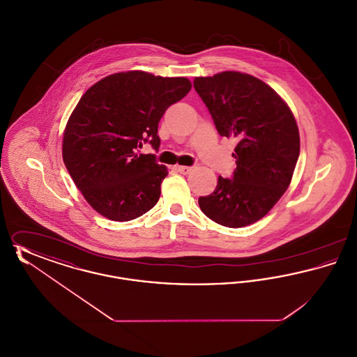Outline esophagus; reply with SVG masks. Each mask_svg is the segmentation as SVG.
Segmentation results:
<instances>
[{"label":"esophagus","instance_id":"34e87169","mask_svg":"<svg viewBox=\"0 0 357 357\" xmlns=\"http://www.w3.org/2000/svg\"><path fill=\"white\" fill-rule=\"evenodd\" d=\"M191 167H187V166H176V171L178 172H181V174H183V175H187V174H190L191 172Z\"/></svg>","mask_w":357,"mask_h":357}]
</instances>
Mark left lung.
Returning <instances> with one entry per match:
<instances>
[{"instance_id": "left-lung-1", "label": "left lung", "mask_w": 357, "mask_h": 357, "mask_svg": "<svg viewBox=\"0 0 357 357\" xmlns=\"http://www.w3.org/2000/svg\"><path fill=\"white\" fill-rule=\"evenodd\" d=\"M194 88L218 134L238 142L233 178L218 176L214 192L199 197V207L206 217L226 227L259 221L291 182L300 155L294 115L272 86L248 73L225 70L195 77Z\"/></svg>"}]
</instances>
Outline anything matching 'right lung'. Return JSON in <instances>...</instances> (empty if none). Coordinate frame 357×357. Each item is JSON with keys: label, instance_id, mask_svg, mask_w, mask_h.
I'll return each instance as SVG.
<instances>
[{"label": "right lung", "instance_id": "add662e5", "mask_svg": "<svg viewBox=\"0 0 357 357\" xmlns=\"http://www.w3.org/2000/svg\"><path fill=\"white\" fill-rule=\"evenodd\" d=\"M191 89L186 77L143 70L105 76L86 89L63 135V160L85 201L111 221L135 220L151 210L169 171L143 143L159 149L158 124Z\"/></svg>", "mask_w": 357, "mask_h": 357}]
</instances>
